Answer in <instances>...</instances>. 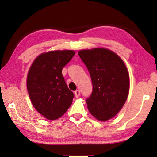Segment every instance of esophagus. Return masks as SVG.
I'll use <instances>...</instances> for the list:
<instances>
[{
	"label": "esophagus",
	"instance_id": "esophagus-1",
	"mask_svg": "<svg viewBox=\"0 0 157 157\" xmlns=\"http://www.w3.org/2000/svg\"><path fill=\"white\" fill-rule=\"evenodd\" d=\"M74 94H75V96H76V98H78L80 96V94H81V92L79 90H76V91H75L74 92Z\"/></svg>",
	"mask_w": 157,
	"mask_h": 157
}]
</instances>
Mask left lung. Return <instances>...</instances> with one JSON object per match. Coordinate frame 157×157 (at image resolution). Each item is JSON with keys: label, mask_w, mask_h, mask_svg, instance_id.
<instances>
[{"label": "left lung", "mask_w": 157, "mask_h": 157, "mask_svg": "<svg viewBox=\"0 0 157 157\" xmlns=\"http://www.w3.org/2000/svg\"><path fill=\"white\" fill-rule=\"evenodd\" d=\"M78 56L91 76L93 91L86 99L89 112L99 121L114 117L125 104L129 76L119 56L106 48L81 50Z\"/></svg>", "instance_id": "8db88e82"}]
</instances>
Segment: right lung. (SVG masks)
<instances>
[{"instance_id": "1", "label": "right lung", "mask_w": 157, "mask_h": 157, "mask_svg": "<svg viewBox=\"0 0 157 157\" xmlns=\"http://www.w3.org/2000/svg\"><path fill=\"white\" fill-rule=\"evenodd\" d=\"M74 51H53L40 54L30 68L27 89L32 104L49 120L62 117L72 104L74 94L68 89L62 69L74 56Z\"/></svg>"}]
</instances>
